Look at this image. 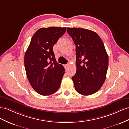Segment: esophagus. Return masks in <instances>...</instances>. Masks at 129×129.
Instances as JSON below:
<instances>
[{"mask_svg":"<svg viewBox=\"0 0 129 129\" xmlns=\"http://www.w3.org/2000/svg\"><path fill=\"white\" fill-rule=\"evenodd\" d=\"M68 67H69V64H67V65H64V68H65V69L66 70H67L68 68Z\"/></svg>","mask_w":129,"mask_h":129,"instance_id":"34e87169","label":"esophagus"}]
</instances>
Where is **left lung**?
Returning <instances> with one entry per match:
<instances>
[{"label":"left lung","instance_id":"1","mask_svg":"<svg viewBox=\"0 0 129 129\" xmlns=\"http://www.w3.org/2000/svg\"><path fill=\"white\" fill-rule=\"evenodd\" d=\"M76 45V74L72 77L77 92L88 95L101 89L106 78L109 58L97 33L82 28H67Z\"/></svg>","mask_w":129,"mask_h":129}]
</instances>
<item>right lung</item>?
Instances as JSON below:
<instances>
[{
  "mask_svg": "<svg viewBox=\"0 0 129 129\" xmlns=\"http://www.w3.org/2000/svg\"><path fill=\"white\" fill-rule=\"evenodd\" d=\"M66 31V27H58L39 29L25 52L24 65L28 80L41 95L52 94L60 87L65 69L56 61L53 46Z\"/></svg>",
  "mask_w": 129,
  "mask_h": 129,
  "instance_id": "right-lung-1",
  "label": "right lung"
}]
</instances>
